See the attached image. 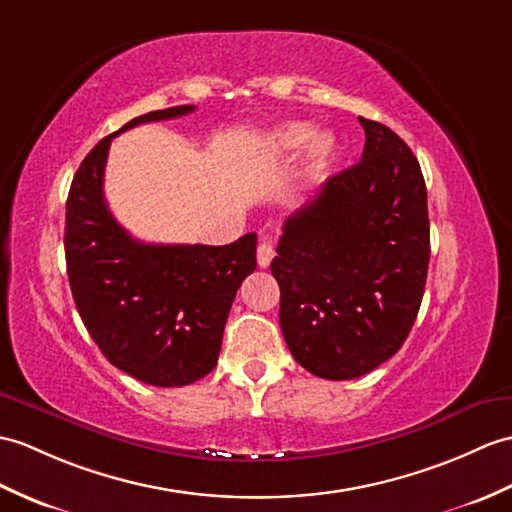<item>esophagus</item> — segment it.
<instances>
[{
	"instance_id": "obj_1",
	"label": "esophagus",
	"mask_w": 512,
	"mask_h": 512,
	"mask_svg": "<svg viewBox=\"0 0 512 512\" xmlns=\"http://www.w3.org/2000/svg\"><path fill=\"white\" fill-rule=\"evenodd\" d=\"M272 257H275V244H272V240H268V237H264V240H261L257 246V264L261 268H266V266H270Z\"/></svg>"
}]
</instances>
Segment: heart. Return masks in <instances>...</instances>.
I'll use <instances>...</instances> for the list:
<instances>
[{"label": "heart", "instance_id": "obj_1", "mask_svg": "<svg viewBox=\"0 0 512 512\" xmlns=\"http://www.w3.org/2000/svg\"><path fill=\"white\" fill-rule=\"evenodd\" d=\"M310 137H312V128L307 124H288L279 130L277 144L285 152H294L303 148L307 141H310ZM331 157H334V139L329 135H318L314 139L310 152H307V161L303 170V176L307 181H316V178L325 172Z\"/></svg>", "mask_w": 512, "mask_h": 512}]
</instances>
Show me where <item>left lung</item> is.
I'll use <instances>...</instances> for the list:
<instances>
[{"instance_id": "1", "label": "left lung", "mask_w": 512, "mask_h": 512, "mask_svg": "<svg viewBox=\"0 0 512 512\" xmlns=\"http://www.w3.org/2000/svg\"><path fill=\"white\" fill-rule=\"evenodd\" d=\"M360 124L362 159L285 220L270 264L285 344L305 371L334 382L371 373L401 349L430 264L421 165L388 126Z\"/></svg>"}]
</instances>
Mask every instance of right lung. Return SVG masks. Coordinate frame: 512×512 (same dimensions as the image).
Masks as SVG:
<instances>
[{"mask_svg": "<svg viewBox=\"0 0 512 512\" xmlns=\"http://www.w3.org/2000/svg\"><path fill=\"white\" fill-rule=\"evenodd\" d=\"M194 109L139 115L104 137L67 196V277L82 323L113 366L161 388L194 384L216 368L235 292L257 266V235L224 246L139 242L106 205L104 165L124 130Z\"/></svg>", "mask_w": 512, "mask_h": 512, "instance_id": "1", "label": "right lung"}]
</instances>
